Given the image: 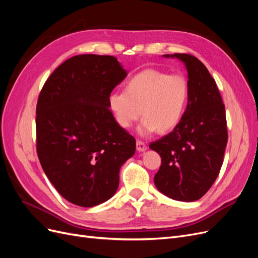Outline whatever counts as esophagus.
I'll return each mask as SVG.
<instances>
[{
    "instance_id": "obj_1",
    "label": "esophagus",
    "mask_w": 258,
    "mask_h": 258,
    "mask_svg": "<svg viewBox=\"0 0 258 258\" xmlns=\"http://www.w3.org/2000/svg\"><path fill=\"white\" fill-rule=\"evenodd\" d=\"M137 150L139 152H144V151L147 150V146H146V144L144 142L138 140V141H137Z\"/></svg>"
}]
</instances>
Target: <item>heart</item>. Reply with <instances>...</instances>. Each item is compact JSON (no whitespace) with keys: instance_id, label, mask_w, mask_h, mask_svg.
<instances>
[{"instance_id":"b5f03b06","label":"heart","mask_w":258,"mask_h":258,"mask_svg":"<svg viewBox=\"0 0 258 258\" xmlns=\"http://www.w3.org/2000/svg\"><path fill=\"white\" fill-rule=\"evenodd\" d=\"M188 98L189 86L184 75L146 69L131 77L124 91L112 92L108 104L123 129L130 128L143 114L139 132L147 136L175 128L185 114Z\"/></svg>"}]
</instances>
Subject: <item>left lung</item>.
<instances>
[{
	"label": "left lung",
	"instance_id": "left-lung-1",
	"mask_svg": "<svg viewBox=\"0 0 258 258\" xmlns=\"http://www.w3.org/2000/svg\"><path fill=\"white\" fill-rule=\"evenodd\" d=\"M186 67L189 98L181 121L150 148L161 157L154 177L157 189L177 201H196L220 173L228 134L225 105L206 66L191 54H163Z\"/></svg>",
	"mask_w": 258,
	"mask_h": 258
}]
</instances>
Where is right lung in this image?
Here are the masks:
<instances>
[{
  "mask_svg": "<svg viewBox=\"0 0 258 258\" xmlns=\"http://www.w3.org/2000/svg\"><path fill=\"white\" fill-rule=\"evenodd\" d=\"M126 76L113 56L79 54L54 70L38 96V159L73 205L91 208L113 197L120 167L136 152L135 138L108 108L112 90Z\"/></svg>",
  "mask_w": 258,
  "mask_h": 258,
  "instance_id": "1",
  "label": "right lung"
}]
</instances>
